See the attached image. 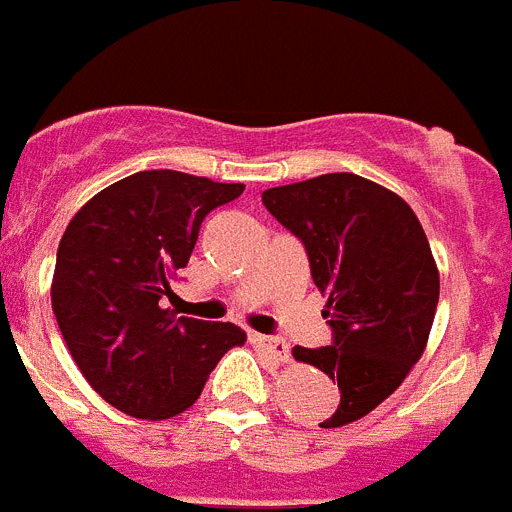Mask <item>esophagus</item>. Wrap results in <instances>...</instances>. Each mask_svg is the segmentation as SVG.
I'll list each match as a JSON object with an SVG mask.
<instances>
[{
    "label": "esophagus",
    "mask_w": 512,
    "mask_h": 512,
    "mask_svg": "<svg viewBox=\"0 0 512 512\" xmlns=\"http://www.w3.org/2000/svg\"><path fill=\"white\" fill-rule=\"evenodd\" d=\"M253 346L261 348L264 354H269L271 359L277 361H287L289 359V346L284 338H277V336H261V333H253L251 336Z\"/></svg>",
    "instance_id": "1"
}]
</instances>
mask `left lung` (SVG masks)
Here are the masks:
<instances>
[{
	"label": "left lung",
	"instance_id": "left-lung-1",
	"mask_svg": "<svg viewBox=\"0 0 512 512\" xmlns=\"http://www.w3.org/2000/svg\"><path fill=\"white\" fill-rule=\"evenodd\" d=\"M264 207L305 243L333 343L292 348L328 374L341 400L320 428L372 413L423 356L438 305V269L423 225L402 197L356 174L266 189Z\"/></svg>",
	"mask_w": 512,
	"mask_h": 512
}]
</instances>
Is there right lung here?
Segmentation results:
<instances>
[{"label":"right lung","mask_w":512,"mask_h":512,"mask_svg":"<svg viewBox=\"0 0 512 512\" xmlns=\"http://www.w3.org/2000/svg\"><path fill=\"white\" fill-rule=\"evenodd\" d=\"M184 171H138L94 194L58 243L51 302L84 379L112 408L166 420L192 408L207 377L246 333L166 310L215 207L243 194Z\"/></svg>","instance_id":"add662e5"}]
</instances>
